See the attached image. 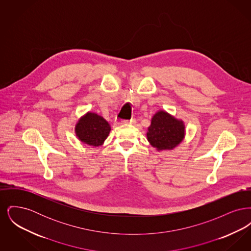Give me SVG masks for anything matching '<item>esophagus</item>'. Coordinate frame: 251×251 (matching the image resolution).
<instances>
[{"mask_svg": "<svg viewBox=\"0 0 251 251\" xmlns=\"http://www.w3.org/2000/svg\"><path fill=\"white\" fill-rule=\"evenodd\" d=\"M136 123V120L134 119H131L130 120H123L122 121V124H135Z\"/></svg>", "mask_w": 251, "mask_h": 251, "instance_id": "obj_1", "label": "esophagus"}]
</instances>
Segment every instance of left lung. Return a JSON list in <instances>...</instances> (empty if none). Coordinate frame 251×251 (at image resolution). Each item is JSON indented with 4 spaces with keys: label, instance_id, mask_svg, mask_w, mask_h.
<instances>
[{
    "label": "left lung",
    "instance_id": "left-lung-1",
    "mask_svg": "<svg viewBox=\"0 0 251 251\" xmlns=\"http://www.w3.org/2000/svg\"><path fill=\"white\" fill-rule=\"evenodd\" d=\"M185 137V124L165 110L157 111L151 118L147 139L157 151H172Z\"/></svg>",
    "mask_w": 251,
    "mask_h": 251
}]
</instances>
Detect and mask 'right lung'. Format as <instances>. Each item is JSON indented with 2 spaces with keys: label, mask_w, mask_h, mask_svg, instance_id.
Masks as SVG:
<instances>
[{
  "label": "right lung",
  "mask_w": 251,
  "mask_h": 251,
  "mask_svg": "<svg viewBox=\"0 0 251 251\" xmlns=\"http://www.w3.org/2000/svg\"><path fill=\"white\" fill-rule=\"evenodd\" d=\"M74 131L82 143L91 147H100L107 138L111 126L102 117L93 112H87L76 122Z\"/></svg>",
  "instance_id": "1"
}]
</instances>
